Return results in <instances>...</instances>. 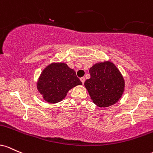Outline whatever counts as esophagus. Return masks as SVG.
<instances>
[{
    "label": "esophagus",
    "mask_w": 153,
    "mask_h": 153,
    "mask_svg": "<svg viewBox=\"0 0 153 153\" xmlns=\"http://www.w3.org/2000/svg\"><path fill=\"white\" fill-rule=\"evenodd\" d=\"M80 80H81L82 83L84 85V83H85V77H82V78H80Z\"/></svg>",
    "instance_id": "1"
}]
</instances>
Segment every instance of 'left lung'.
Here are the masks:
<instances>
[{"label":"left lung","mask_w":153,"mask_h":153,"mask_svg":"<svg viewBox=\"0 0 153 153\" xmlns=\"http://www.w3.org/2000/svg\"><path fill=\"white\" fill-rule=\"evenodd\" d=\"M89 71L90 78L86 80L85 86L94 103L101 108L116 103L123 93L125 82L114 63H97Z\"/></svg>","instance_id":"1"}]
</instances>
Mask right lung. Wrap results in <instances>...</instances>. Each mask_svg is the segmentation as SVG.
Segmentation results:
<instances>
[{"label": "right lung", "instance_id": "obj_1", "mask_svg": "<svg viewBox=\"0 0 153 153\" xmlns=\"http://www.w3.org/2000/svg\"><path fill=\"white\" fill-rule=\"evenodd\" d=\"M82 85L74 70L66 63H52L42 71L37 88L46 102L57 103L65 98L71 89Z\"/></svg>", "mask_w": 153, "mask_h": 153}]
</instances>
